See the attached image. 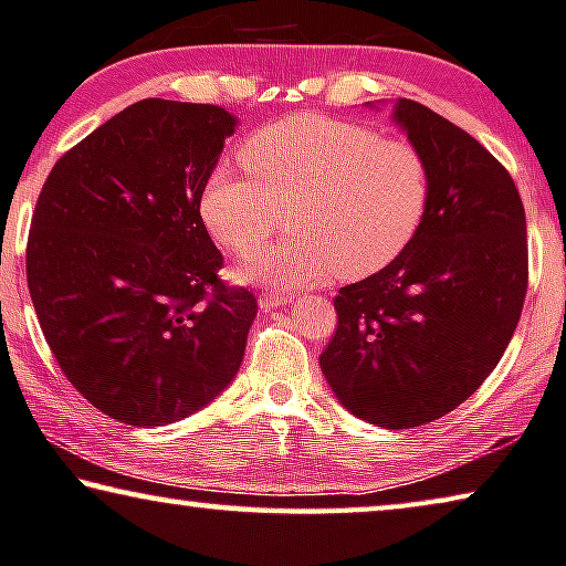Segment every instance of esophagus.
<instances>
[{
  "mask_svg": "<svg viewBox=\"0 0 566 566\" xmlns=\"http://www.w3.org/2000/svg\"><path fill=\"white\" fill-rule=\"evenodd\" d=\"M292 297H282V294H259V307L261 310H274V307H282V305H290Z\"/></svg>",
  "mask_w": 566,
  "mask_h": 566,
  "instance_id": "obj_1",
  "label": "esophagus"
}]
</instances>
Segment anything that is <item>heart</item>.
Here are the masks:
<instances>
[{"instance_id":"1","label":"heart","mask_w":566,"mask_h":566,"mask_svg":"<svg viewBox=\"0 0 566 566\" xmlns=\"http://www.w3.org/2000/svg\"><path fill=\"white\" fill-rule=\"evenodd\" d=\"M249 175L216 167L200 216L218 243L247 256L291 210L298 233L243 261V280L294 290L340 274L381 272L424 221L432 172L407 139H381L360 124L297 114L243 142Z\"/></svg>"}]
</instances>
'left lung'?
Returning a JSON list of instances; mask_svg holds the SVG:
<instances>
[{
	"mask_svg": "<svg viewBox=\"0 0 566 566\" xmlns=\"http://www.w3.org/2000/svg\"><path fill=\"white\" fill-rule=\"evenodd\" d=\"M391 119L432 172L424 221L389 266L337 292L319 368L350 415L411 429L458 409L499 366L524 307L528 243L516 182L478 139L411 98Z\"/></svg>",
	"mask_w": 566,
	"mask_h": 566,
	"instance_id": "left-lung-1",
	"label": "left lung"
}]
</instances>
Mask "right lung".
Segmentation results:
<instances>
[{"label":"right lung","mask_w":566,"mask_h":566,"mask_svg":"<svg viewBox=\"0 0 566 566\" xmlns=\"http://www.w3.org/2000/svg\"><path fill=\"white\" fill-rule=\"evenodd\" d=\"M239 119L145 98L57 159L32 213L28 286L83 399L132 427L196 415L239 374L256 297L218 280L200 196Z\"/></svg>","instance_id":"1"}]
</instances>
